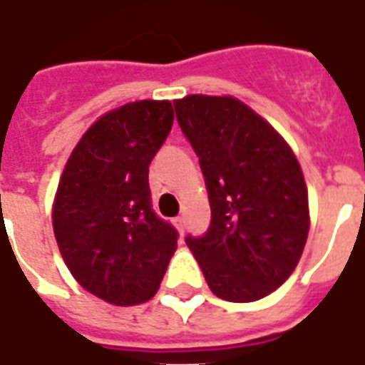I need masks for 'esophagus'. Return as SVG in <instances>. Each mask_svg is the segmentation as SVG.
Wrapping results in <instances>:
<instances>
[{
  "instance_id": "1",
  "label": "esophagus",
  "mask_w": 365,
  "mask_h": 365,
  "mask_svg": "<svg viewBox=\"0 0 365 365\" xmlns=\"http://www.w3.org/2000/svg\"><path fill=\"white\" fill-rule=\"evenodd\" d=\"M174 225H176L180 233H183V231H185V217H182V216L174 217Z\"/></svg>"
}]
</instances>
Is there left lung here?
I'll return each instance as SVG.
<instances>
[{
  "instance_id": "left-lung-1",
  "label": "left lung",
  "mask_w": 365,
  "mask_h": 365,
  "mask_svg": "<svg viewBox=\"0 0 365 365\" xmlns=\"http://www.w3.org/2000/svg\"><path fill=\"white\" fill-rule=\"evenodd\" d=\"M178 125L199 157L212 220L185 237L217 297L257 301L288 280L309 233L301 166L257 113L231 96L174 102Z\"/></svg>"
}]
</instances>
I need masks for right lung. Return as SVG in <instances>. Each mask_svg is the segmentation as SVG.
Wrapping results in <instances>:
<instances>
[{"instance_id":"add662e5","label":"right lung","mask_w":365,"mask_h":365,"mask_svg":"<svg viewBox=\"0 0 365 365\" xmlns=\"http://www.w3.org/2000/svg\"><path fill=\"white\" fill-rule=\"evenodd\" d=\"M172 123L168 100L110 111L85 132L60 178V254L77 282L111 305L151 299L176 252L180 235L153 210L148 180Z\"/></svg>"}]
</instances>
